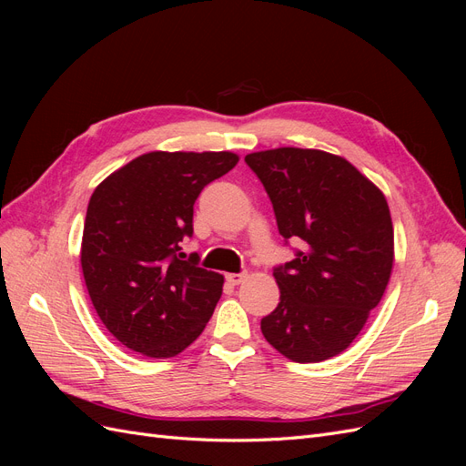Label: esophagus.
<instances>
[{"mask_svg":"<svg viewBox=\"0 0 466 466\" xmlns=\"http://www.w3.org/2000/svg\"><path fill=\"white\" fill-rule=\"evenodd\" d=\"M245 276H247V274H243V272H241V274H228V276H225V279H228L231 286H238V284H241V281L245 279Z\"/></svg>","mask_w":466,"mask_h":466,"instance_id":"1","label":"esophagus"}]
</instances>
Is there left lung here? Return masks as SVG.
<instances>
[{
	"mask_svg": "<svg viewBox=\"0 0 466 466\" xmlns=\"http://www.w3.org/2000/svg\"><path fill=\"white\" fill-rule=\"evenodd\" d=\"M272 202L279 235L301 241L274 268L279 303L260 330L298 363L344 351L387 289L394 233L383 192L344 157L299 147L248 153Z\"/></svg>",
	"mask_w": 466,
	"mask_h": 466,
	"instance_id": "8db88e82",
	"label": "left lung"
}]
</instances>
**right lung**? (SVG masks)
Here are the masks:
<instances>
[{"label": "right lung", "mask_w": 466, "mask_h": 466, "mask_svg": "<svg viewBox=\"0 0 466 466\" xmlns=\"http://www.w3.org/2000/svg\"><path fill=\"white\" fill-rule=\"evenodd\" d=\"M231 151H151L106 177L91 196L81 268L108 332L137 354L173 358L206 329L223 276L185 260L194 202L229 173Z\"/></svg>", "instance_id": "1"}]
</instances>
